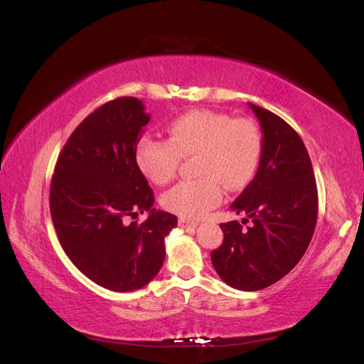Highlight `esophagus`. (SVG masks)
Here are the masks:
<instances>
[{
	"mask_svg": "<svg viewBox=\"0 0 364 364\" xmlns=\"http://www.w3.org/2000/svg\"><path fill=\"white\" fill-rule=\"evenodd\" d=\"M178 225H180L181 228H184V230H189V228H196L198 223L193 222V220H189V218L181 217L180 220H178Z\"/></svg>",
	"mask_w": 364,
	"mask_h": 364,
	"instance_id": "34e87169",
	"label": "esophagus"
}]
</instances>
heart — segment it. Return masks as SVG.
<instances>
[{"instance_id": "b5f03b06", "label": "heart", "mask_w": 364, "mask_h": 364, "mask_svg": "<svg viewBox=\"0 0 364 364\" xmlns=\"http://www.w3.org/2000/svg\"><path fill=\"white\" fill-rule=\"evenodd\" d=\"M167 139L144 136L134 147V161L158 186L171 181L180 159L198 155L201 178L184 180L163 196V206L186 218H200L222 201V184L240 191L255 178L262 156V136L251 119L226 113L191 109L167 125Z\"/></svg>"}]
</instances>
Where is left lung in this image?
<instances>
[{
    "label": "left lung",
    "instance_id": "left-lung-1",
    "mask_svg": "<svg viewBox=\"0 0 364 364\" xmlns=\"http://www.w3.org/2000/svg\"><path fill=\"white\" fill-rule=\"evenodd\" d=\"M248 105L264 134L260 163L255 180L231 205L245 218L220 225L223 243L210 260L232 289L257 291L289 274L307 251L316 226L318 191L299 134L277 114ZM247 221L252 225L243 228Z\"/></svg>",
    "mask_w": 364,
    "mask_h": 364
}]
</instances>
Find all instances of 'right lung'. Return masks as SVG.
I'll list each match as a JSON object with an SVG mask.
<instances>
[{
    "label": "right lung",
    "mask_w": 364,
    "mask_h": 364,
    "mask_svg": "<svg viewBox=\"0 0 364 364\" xmlns=\"http://www.w3.org/2000/svg\"><path fill=\"white\" fill-rule=\"evenodd\" d=\"M149 121L136 97L99 107L73 132L50 181V217L66 256L113 291L142 289L158 274L166 235L178 223L154 208V191L134 161ZM138 212H149L148 220L129 223Z\"/></svg>",
    "instance_id": "1"
}]
</instances>
